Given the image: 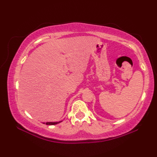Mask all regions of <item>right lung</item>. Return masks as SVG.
I'll list each match as a JSON object with an SVG mask.
<instances>
[{
	"label": "right lung",
	"mask_w": 157,
	"mask_h": 157,
	"mask_svg": "<svg viewBox=\"0 0 157 157\" xmlns=\"http://www.w3.org/2000/svg\"><path fill=\"white\" fill-rule=\"evenodd\" d=\"M61 121H59V122H46V125H56V124H57V123H61Z\"/></svg>",
	"instance_id": "1"
}]
</instances>
